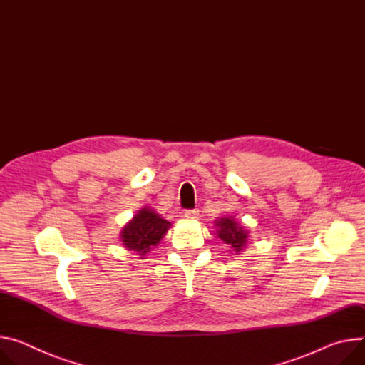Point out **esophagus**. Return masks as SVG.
Masks as SVG:
<instances>
[{"label": "esophagus", "mask_w": 365, "mask_h": 365, "mask_svg": "<svg viewBox=\"0 0 365 365\" xmlns=\"http://www.w3.org/2000/svg\"><path fill=\"white\" fill-rule=\"evenodd\" d=\"M184 216H185L187 219H197V217H198V210H197V209H187V210L184 212Z\"/></svg>", "instance_id": "34e87169"}]
</instances>
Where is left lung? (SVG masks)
<instances>
[{
	"instance_id": "left-lung-1",
	"label": "left lung",
	"mask_w": 365,
	"mask_h": 365,
	"mask_svg": "<svg viewBox=\"0 0 365 365\" xmlns=\"http://www.w3.org/2000/svg\"><path fill=\"white\" fill-rule=\"evenodd\" d=\"M217 233L225 244L230 245L233 251H240L247 245V232L242 229L235 220H230L229 217L220 219L217 223Z\"/></svg>"
}]
</instances>
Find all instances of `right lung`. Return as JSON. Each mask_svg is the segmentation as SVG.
<instances>
[{"mask_svg": "<svg viewBox=\"0 0 365 365\" xmlns=\"http://www.w3.org/2000/svg\"><path fill=\"white\" fill-rule=\"evenodd\" d=\"M170 226L171 223L168 220L162 219L152 210L142 209L121 232V239L126 248L139 252V255H145L149 252L150 247L159 244Z\"/></svg>", "mask_w": 365, "mask_h": 365, "instance_id": "1", "label": "right lung"}]
</instances>
